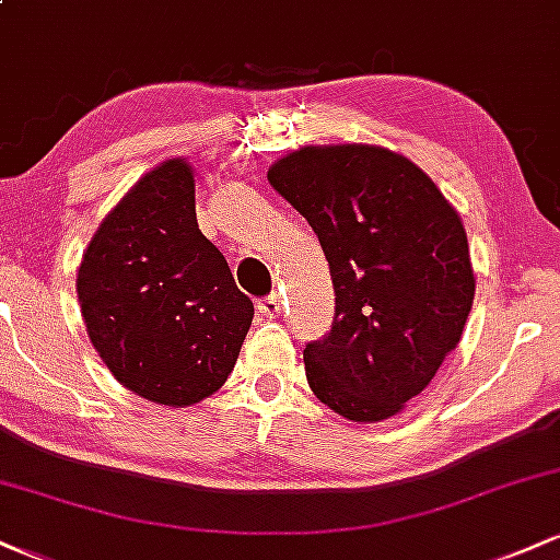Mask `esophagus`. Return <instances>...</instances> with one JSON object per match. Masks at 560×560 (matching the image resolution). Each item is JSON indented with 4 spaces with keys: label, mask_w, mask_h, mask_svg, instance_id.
I'll return each mask as SVG.
<instances>
[{
    "label": "esophagus",
    "mask_w": 560,
    "mask_h": 560,
    "mask_svg": "<svg viewBox=\"0 0 560 560\" xmlns=\"http://www.w3.org/2000/svg\"><path fill=\"white\" fill-rule=\"evenodd\" d=\"M258 311L262 313V316H268V318H273V316H279L281 313V298L279 294H268V298H262L260 302H258Z\"/></svg>",
    "instance_id": "1"
}]
</instances>
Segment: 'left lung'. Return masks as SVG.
Segmentation results:
<instances>
[{
	"label": "left lung",
	"mask_w": 560,
	"mask_h": 560,
	"mask_svg": "<svg viewBox=\"0 0 560 560\" xmlns=\"http://www.w3.org/2000/svg\"><path fill=\"white\" fill-rule=\"evenodd\" d=\"M268 182L316 231L334 320L307 342L311 389L350 421H384L455 350L474 302L460 215L419 165L374 144L302 147Z\"/></svg>",
	"instance_id": "8db88e82"
}]
</instances>
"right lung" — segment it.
<instances>
[{
    "label": "right lung",
    "mask_w": 560,
    "mask_h": 560,
    "mask_svg": "<svg viewBox=\"0 0 560 560\" xmlns=\"http://www.w3.org/2000/svg\"><path fill=\"white\" fill-rule=\"evenodd\" d=\"M75 289L113 376L173 408L223 387L255 316L221 249L197 226L195 173L182 158L144 173L107 213Z\"/></svg>",
    "instance_id": "right-lung-1"
}]
</instances>
